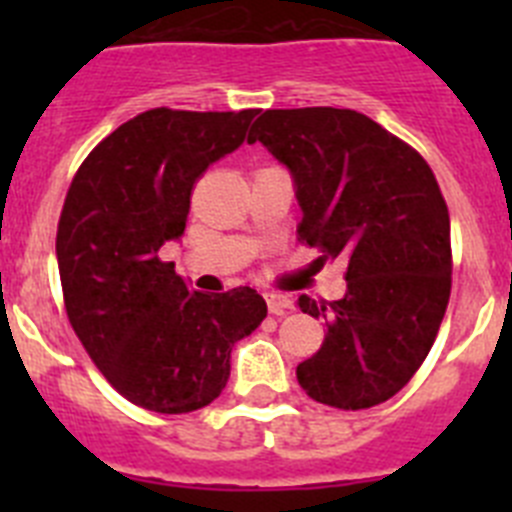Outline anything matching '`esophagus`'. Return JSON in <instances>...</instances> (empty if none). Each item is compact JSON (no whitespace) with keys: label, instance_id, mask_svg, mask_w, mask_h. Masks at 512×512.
Returning <instances> with one entry per match:
<instances>
[{"label":"esophagus","instance_id":"1","mask_svg":"<svg viewBox=\"0 0 512 512\" xmlns=\"http://www.w3.org/2000/svg\"><path fill=\"white\" fill-rule=\"evenodd\" d=\"M266 305H269L271 315H287V312L295 310V302L289 300L287 295H266Z\"/></svg>","mask_w":512,"mask_h":512}]
</instances>
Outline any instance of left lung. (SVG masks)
I'll return each mask as SVG.
<instances>
[{
  "label": "left lung",
  "mask_w": 512,
  "mask_h": 512,
  "mask_svg": "<svg viewBox=\"0 0 512 512\" xmlns=\"http://www.w3.org/2000/svg\"><path fill=\"white\" fill-rule=\"evenodd\" d=\"M256 140L292 176L300 241L348 264L341 300L300 297L325 338L297 382L330 408L390 400L431 351L451 295L449 210L431 166L372 117L336 107L266 110Z\"/></svg>",
  "instance_id": "8db88e82"
}]
</instances>
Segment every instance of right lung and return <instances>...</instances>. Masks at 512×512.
<instances>
[{
	"label": "right lung",
	"instance_id": "1",
	"mask_svg": "<svg viewBox=\"0 0 512 512\" xmlns=\"http://www.w3.org/2000/svg\"><path fill=\"white\" fill-rule=\"evenodd\" d=\"M259 110H148L94 148L71 182L56 259L71 328L133 405L179 415L210 405L230 351L266 318L251 287L194 292L158 251L187 228L205 169L243 146Z\"/></svg>",
	"mask_w": 512,
	"mask_h": 512
}]
</instances>
